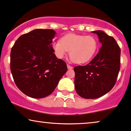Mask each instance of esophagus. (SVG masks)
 Here are the masks:
<instances>
[{
	"label": "esophagus",
	"instance_id": "esophagus-1",
	"mask_svg": "<svg viewBox=\"0 0 131 131\" xmlns=\"http://www.w3.org/2000/svg\"><path fill=\"white\" fill-rule=\"evenodd\" d=\"M67 68L69 69H73V67H72V66H71L70 65H69V64H67Z\"/></svg>",
	"mask_w": 131,
	"mask_h": 131
}]
</instances>
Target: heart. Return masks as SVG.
<instances>
[{
	"label": "heart",
	"instance_id": "heart-1",
	"mask_svg": "<svg viewBox=\"0 0 131 131\" xmlns=\"http://www.w3.org/2000/svg\"><path fill=\"white\" fill-rule=\"evenodd\" d=\"M98 41L92 35L69 34L61 41L53 43V49L58 59H62L69 51V55L74 62L81 64L88 62L95 55L98 48Z\"/></svg>",
	"mask_w": 131,
	"mask_h": 131
}]
</instances>
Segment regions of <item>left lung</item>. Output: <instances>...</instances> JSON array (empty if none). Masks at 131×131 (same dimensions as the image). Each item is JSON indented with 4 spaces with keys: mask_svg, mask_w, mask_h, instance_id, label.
Masks as SVG:
<instances>
[{
    "mask_svg": "<svg viewBox=\"0 0 131 131\" xmlns=\"http://www.w3.org/2000/svg\"><path fill=\"white\" fill-rule=\"evenodd\" d=\"M102 47L87 65L74 67L77 93L85 99H95L109 92L117 81L120 69L121 50L115 39L102 31H93Z\"/></svg>",
    "mask_w": 131,
    "mask_h": 131,
    "instance_id": "obj_1",
    "label": "left lung"
}]
</instances>
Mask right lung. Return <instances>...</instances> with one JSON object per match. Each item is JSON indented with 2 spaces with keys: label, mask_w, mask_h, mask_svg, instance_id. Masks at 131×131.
I'll use <instances>...</instances> for the list:
<instances>
[{
  "label": "right lung",
  "mask_w": 131,
  "mask_h": 131,
  "mask_svg": "<svg viewBox=\"0 0 131 131\" xmlns=\"http://www.w3.org/2000/svg\"><path fill=\"white\" fill-rule=\"evenodd\" d=\"M55 31L36 29L21 35L10 53V70L16 85L33 98L48 96L66 73V63L54 53L52 39Z\"/></svg>",
  "instance_id": "1"
}]
</instances>
